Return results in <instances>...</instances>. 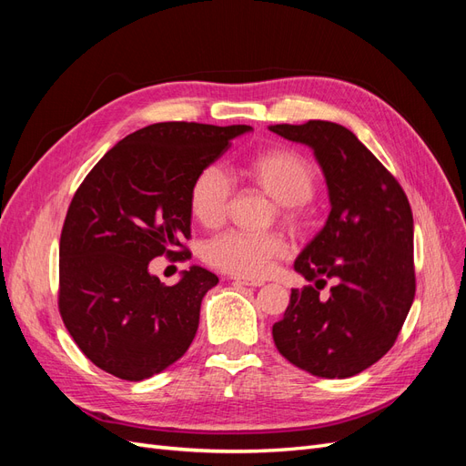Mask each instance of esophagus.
<instances>
[{
  "label": "esophagus",
  "mask_w": 466,
  "mask_h": 466,
  "mask_svg": "<svg viewBox=\"0 0 466 466\" xmlns=\"http://www.w3.org/2000/svg\"><path fill=\"white\" fill-rule=\"evenodd\" d=\"M235 284L238 286H247V288H260L264 286L262 279H252V278H231Z\"/></svg>",
  "instance_id": "34e87169"
}]
</instances>
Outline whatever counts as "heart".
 <instances>
[{
  "mask_svg": "<svg viewBox=\"0 0 466 466\" xmlns=\"http://www.w3.org/2000/svg\"><path fill=\"white\" fill-rule=\"evenodd\" d=\"M241 177L252 188L274 200L278 219L293 233L305 231L313 221V194L319 185L317 168L301 153L288 147L262 151L241 167ZM233 187L219 167H204L192 178L188 209L206 229H216L228 218ZM281 233L223 231L204 245V260L233 276H262L268 266L286 255Z\"/></svg>",
  "mask_w": 466,
  "mask_h": 466,
  "instance_id": "obj_1",
  "label": "heart"
}]
</instances>
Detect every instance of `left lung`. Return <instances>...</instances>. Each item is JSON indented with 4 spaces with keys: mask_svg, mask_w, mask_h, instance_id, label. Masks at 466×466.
<instances>
[{
    "mask_svg": "<svg viewBox=\"0 0 466 466\" xmlns=\"http://www.w3.org/2000/svg\"><path fill=\"white\" fill-rule=\"evenodd\" d=\"M281 137L313 147L327 177L330 216L309 243L284 319L272 327L276 348L299 370L346 379L379 361L397 342L416 293L414 219L399 180L340 124H276ZM335 286L319 295L326 281Z\"/></svg>",
    "mask_w": 466,
    "mask_h": 466,
    "instance_id": "left-lung-1",
    "label": "left lung"
}]
</instances>
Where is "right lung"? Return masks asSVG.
<instances>
[{
	"instance_id": "1",
	"label": "right lung",
	"mask_w": 466,
	"mask_h": 466,
	"mask_svg": "<svg viewBox=\"0 0 466 466\" xmlns=\"http://www.w3.org/2000/svg\"><path fill=\"white\" fill-rule=\"evenodd\" d=\"M250 126L159 122L126 136L83 178L60 237L58 309L96 368L124 380L163 371L192 344L218 276L192 266L177 286L149 260L190 258L192 178Z\"/></svg>"
}]
</instances>
